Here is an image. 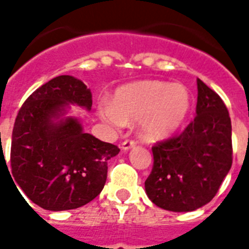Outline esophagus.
Segmentation results:
<instances>
[{"mask_svg": "<svg viewBox=\"0 0 249 249\" xmlns=\"http://www.w3.org/2000/svg\"><path fill=\"white\" fill-rule=\"evenodd\" d=\"M134 146H136V142H134V141L126 140L121 143V150H123V151H128V150L133 148Z\"/></svg>", "mask_w": 249, "mask_h": 249, "instance_id": "obj_1", "label": "esophagus"}]
</instances>
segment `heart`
<instances>
[{
	"label": "heart",
	"mask_w": 249,
	"mask_h": 249,
	"mask_svg": "<svg viewBox=\"0 0 249 249\" xmlns=\"http://www.w3.org/2000/svg\"><path fill=\"white\" fill-rule=\"evenodd\" d=\"M190 106L191 97L182 84L147 80L119 88L112 102H102L98 112L116 128L140 120L141 134L156 141L173 134L185 123Z\"/></svg>",
	"instance_id": "1"
}]
</instances>
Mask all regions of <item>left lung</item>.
<instances>
[{
  "label": "left lung",
  "mask_w": 249,
  "mask_h": 249,
  "mask_svg": "<svg viewBox=\"0 0 249 249\" xmlns=\"http://www.w3.org/2000/svg\"><path fill=\"white\" fill-rule=\"evenodd\" d=\"M197 83L196 116L177 137L152 147L144 182L148 199L172 212H191L212 200L232 164L231 120L220 95Z\"/></svg>",
  "instance_id": "8db88e82"
}]
</instances>
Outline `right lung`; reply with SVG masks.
Listing matches in <instances>:
<instances>
[{"label":"right lung","mask_w":249,"mask_h":249,"mask_svg":"<svg viewBox=\"0 0 249 249\" xmlns=\"http://www.w3.org/2000/svg\"><path fill=\"white\" fill-rule=\"evenodd\" d=\"M70 105L90 111L89 88L73 76L50 80L23 103L11 140L13 181L35 204L55 212L97 197L107 179V161L120 151L84 132L76 117L66 116Z\"/></svg>","instance_id":"add662e5"}]
</instances>
